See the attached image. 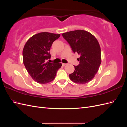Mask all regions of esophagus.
Instances as JSON below:
<instances>
[{"label": "esophagus", "instance_id": "34e87169", "mask_svg": "<svg viewBox=\"0 0 127 127\" xmlns=\"http://www.w3.org/2000/svg\"><path fill=\"white\" fill-rule=\"evenodd\" d=\"M67 64H62V65H63V66H64H64H66V65H67Z\"/></svg>", "mask_w": 127, "mask_h": 127}]
</instances>
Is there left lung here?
Listing matches in <instances>:
<instances>
[{"mask_svg": "<svg viewBox=\"0 0 127 127\" xmlns=\"http://www.w3.org/2000/svg\"><path fill=\"white\" fill-rule=\"evenodd\" d=\"M73 52L79 55V64L74 66L75 71L69 75L71 80L84 84L93 79L101 64V47L97 40L85 30H75L63 33Z\"/></svg>", "mask_w": 127, "mask_h": 127, "instance_id": "left-lung-1", "label": "left lung"}]
</instances>
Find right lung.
<instances>
[{
    "label": "right lung",
    "instance_id": "1",
    "mask_svg": "<svg viewBox=\"0 0 127 127\" xmlns=\"http://www.w3.org/2000/svg\"><path fill=\"white\" fill-rule=\"evenodd\" d=\"M60 34L42 32L35 34L26 42L23 50V60L27 71L37 83L44 84L52 82L61 67V63H51L47 59L53 42Z\"/></svg>",
    "mask_w": 127,
    "mask_h": 127
}]
</instances>
